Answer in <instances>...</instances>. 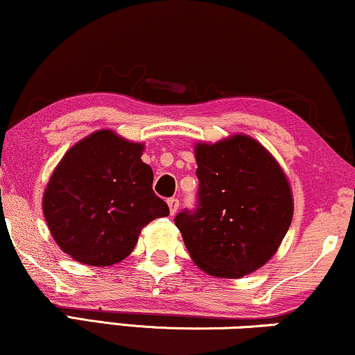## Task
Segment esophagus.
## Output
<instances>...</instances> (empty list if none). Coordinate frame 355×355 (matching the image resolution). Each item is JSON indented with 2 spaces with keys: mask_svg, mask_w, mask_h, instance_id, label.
I'll list each match as a JSON object with an SVG mask.
<instances>
[{
  "mask_svg": "<svg viewBox=\"0 0 355 355\" xmlns=\"http://www.w3.org/2000/svg\"><path fill=\"white\" fill-rule=\"evenodd\" d=\"M168 207H169V211H171V215L178 211L179 208V200L178 198H168Z\"/></svg>",
  "mask_w": 355,
  "mask_h": 355,
  "instance_id": "obj_1",
  "label": "esophagus"
}]
</instances>
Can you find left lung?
<instances>
[{
  "label": "left lung",
  "mask_w": 355,
  "mask_h": 355,
  "mask_svg": "<svg viewBox=\"0 0 355 355\" xmlns=\"http://www.w3.org/2000/svg\"><path fill=\"white\" fill-rule=\"evenodd\" d=\"M198 191L174 223L192 260L211 276L241 278L265 265L293 220V196L275 158L247 135L196 147Z\"/></svg>",
  "instance_id": "obj_1"
}]
</instances>
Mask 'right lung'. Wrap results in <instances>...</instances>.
Returning <instances> with one entry per match:
<instances>
[{"instance_id": "obj_1", "label": "right lung", "mask_w": 355, "mask_h": 355, "mask_svg": "<svg viewBox=\"0 0 355 355\" xmlns=\"http://www.w3.org/2000/svg\"><path fill=\"white\" fill-rule=\"evenodd\" d=\"M144 147L98 130L74 145L53 173L43 213L56 244L85 265L106 266L125 259L140 230L169 215L153 192V171Z\"/></svg>"}]
</instances>
